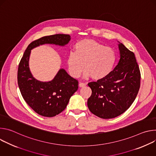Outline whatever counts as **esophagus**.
<instances>
[{
  "mask_svg": "<svg viewBox=\"0 0 156 156\" xmlns=\"http://www.w3.org/2000/svg\"><path fill=\"white\" fill-rule=\"evenodd\" d=\"M86 84L84 83H83V82H80L79 83V86L80 87H83L86 86Z\"/></svg>",
  "mask_w": 156,
  "mask_h": 156,
  "instance_id": "34e87169",
  "label": "esophagus"
}]
</instances>
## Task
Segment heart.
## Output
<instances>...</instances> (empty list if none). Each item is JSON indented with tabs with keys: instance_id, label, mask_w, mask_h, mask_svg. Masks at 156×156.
Returning a JSON list of instances; mask_svg holds the SVG:
<instances>
[{
	"instance_id": "obj_1",
	"label": "heart",
	"mask_w": 156,
	"mask_h": 156,
	"mask_svg": "<svg viewBox=\"0 0 156 156\" xmlns=\"http://www.w3.org/2000/svg\"><path fill=\"white\" fill-rule=\"evenodd\" d=\"M115 54L114 51L98 41L84 39L75 45V52H71L67 58L70 73L78 78L84 69V76L100 80L107 76L114 66Z\"/></svg>"
}]
</instances>
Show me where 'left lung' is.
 <instances>
[{
    "label": "left lung",
    "mask_w": 156,
    "mask_h": 156,
    "mask_svg": "<svg viewBox=\"0 0 156 156\" xmlns=\"http://www.w3.org/2000/svg\"><path fill=\"white\" fill-rule=\"evenodd\" d=\"M120 58L105 77L89 83L92 90L87 100L91 112L104 119L115 118L134 102L140 90L141 73L135 54L119 42Z\"/></svg>",
    "instance_id": "1"
}]
</instances>
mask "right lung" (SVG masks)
I'll return each mask as SVG.
<instances>
[{
  "instance_id": "add662e5",
  "label": "right lung",
  "mask_w": 156,
  "mask_h": 156,
  "mask_svg": "<svg viewBox=\"0 0 156 156\" xmlns=\"http://www.w3.org/2000/svg\"><path fill=\"white\" fill-rule=\"evenodd\" d=\"M69 34H57L42 37L31 42L22 57L18 69V84L21 94L28 105L39 115L54 117L66 108L71 96L77 91L78 81L60 69L49 82L36 80L29 68L31 50L44 44L63 46L70 41Z\"/></svg>"
}]
</instances>
